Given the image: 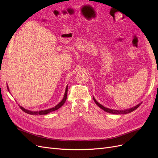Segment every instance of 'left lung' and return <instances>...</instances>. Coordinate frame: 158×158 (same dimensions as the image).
I'll list each match as a JSON object with an SVG mask.
<instances>
[{"instance_id":"8db88e82","label":"left lung","mask_w":158,"mask_h":158,"mask_svg":"<svg viewBox=\"0 0 158 158\" xmlns=\"http://www.w3.org/2000/svg\"><path fill=\"white\" fill-rule=\"evenodd\" d=\"M93 99L94 100L95 103H96V105L98 106H99L100 108L102 109L103 110H104L105 111H106L107 113H111V114H127V113H131L133 111H135V110H136L138 107H139L140 106V103L136 105V106L133 107L132 108H130V109H125V110H115V109H109V108H107L106 107L103 106L102 104H100L99 103H98L96 99H95L94 97H93Z\"/></svg>"}]
</instances>
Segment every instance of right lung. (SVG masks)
Returning <instances> with one entry per match:
<instances>
[{"instance_id": "right-lung-1", "label": "right lung", "mask_w": 158, "mask_h": 158, "mask_svg": "<svg viewBox=\"0 0 158 158\" xmlns=\"http://www.w3.org/2000/svg\"><path fill=\"white\" fill-rule=\"evenodd\" d=\"M7 87H8V89L9 91L8 86H7ZM67 92H68V85H66L64 97H63V99H62V101L60 102H59V103L57 104L56 106L52 107V108H50V109H48L41 110V111H30V110H28V109H26L25 108H23V107H22L20 106H20V109L22 110L23 111H24L25 113H27L28 114H48V113H49L51 112L56 111V110L59 109L60 107H61L62 106H63L64 103L66 102V98H67Z\"/></svg>"}]
</instances>
